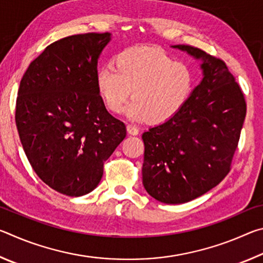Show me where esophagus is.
Instances as JSON below:
<instances>
[{
    "instance_id": "obj_1",
    "label": "esophagus",
    "mask_w": 263,
    "mask_h": 263,
    "mask_svg": "<svg viewBox=\"0 0 263 263\" xmlns=\"http://www.w3.org/2000/svg\"><path fill=\"white\" fill-rule=\"evenodd\" d=\"M126 130H127L128 135H132V136H137L138 133H139V130H138V127H136L135 125H132V124H127Z\"/></svg>"
}]
</instances>
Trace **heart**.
<instances>
[{"label":"heart","mask_w":263,"mask_h":263,"mask_svg":"<svg viewBox=\"0 0 263 263\" xmlns=\"http://www.w3.org/2000/svg\"><path fill=\"white\" fill-rule=\"evenodd\" d=\"M114 66L96 75L97 91L114 114L121 112L132 91L128 117L162 124L183 108L193 92V69L159 47L125 48L114 57Z\"/></svg>","instance_id":"b5f03b06"}]
</instances>
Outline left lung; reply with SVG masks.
I'll list each match as a JSON object with an SVG mask.
<instances>
[{
  "instance_id": "obj_1",
  "label": "left lung",
  "mask_w": 263,
  "mask_h": 263,
  "mask_svg": "<svg viewBox=\"0 0 263 263\" xmlns=\"http://www.w3.org/2000/svg\"><path fill=\"white\" fill-rule=\"evenodd\" d=\"M173 47L202 59L204 78L174 117L142 135V184L159 202L182 204L215 188L230 173L246 101L219 58L189 45Z\"/></svg>"
}]
</instances>
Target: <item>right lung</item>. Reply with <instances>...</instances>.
I'll use <instances>...</instances> for the list:
<instances>
[{
  "label": "right lung",
  "mask_w": 263,
  "mask_h": 263,
  "mask_svg": "<svg viewBox=\"0 0 263 263\" xmlns=\"http://www.w3.org/2000/svg\"><path fill=\"white\" fill-rule=\"evenodd\" d=\"M110 33L62 38L35 58L21 80L15 121L31 167L66 196H83L126 137L97 91V59Z\"/></svg>",
  "instance_id": "right-lung-1"
}]
</instances>
